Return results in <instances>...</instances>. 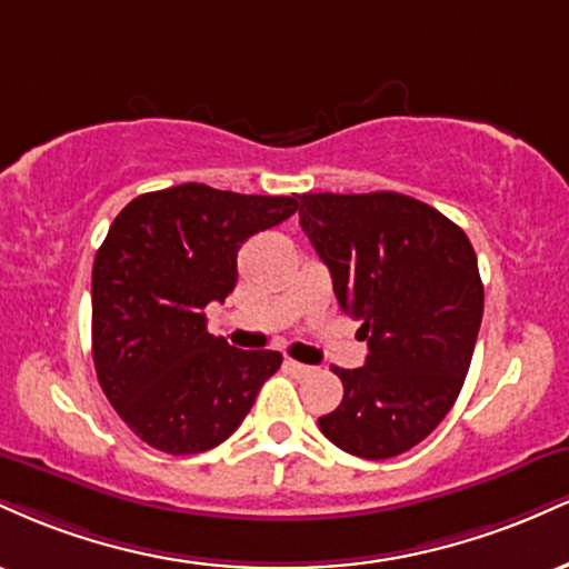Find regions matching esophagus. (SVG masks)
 Wrapping results in <instances>:
<instances>
[{
    "instance_id": "obj_1",
    "label": "esophagus",
    "mask_w": 569,
    "mask_h": 569,
    "mask_svg": "<svg viewBox=\"0 0 569 569\" xmlns=\"http://www.w3.org/2000/svg\"><path fill=\"white\" fill-rule=\"evenodd\" d=\"M283 367H286V371H289V375H293V377H307V375H312V367H305V363L291 361V358H286Z\"/></svg>"
}]
</instances>
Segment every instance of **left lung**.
<instances>
[{
  "instance_id": "obj_1",
  "label": "left lung",
  "mask_w": 569,
  "mask_h": 569,
  "mask_svg": "<svg viewBox=\"0 0 569 569\" xmlns=\"http://www.w3.org/2000/svg\"><path fill=\"white\" fill-rule=\"evenodd\" d=\"M299 224L369 345L361 369L331 367L345 396L318 426L363 460L403 455L447 417L471 367L485 312L471 240L398 192L302 194Z\"/></svg>"
}]
</instances>
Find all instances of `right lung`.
<instances>
[{
  "mask_svg": "<svg viewBox=\"0 0 569 569\" xmlns=\"http://www.w3.org/2000/svg\"><path fill=\"white\" fill-rule=\"evenodd\" d=\"M297 198L179 184L130 200L93 262V361L122 422L166 455H198L238 430L276 350L208 335L206 305L238 283V251Z\"/></svg>",
  "mask_w": 569,
  "mask_h": 569,
  "instance_id": "right-lung-1",
  "label": "right lung"
}]
</instances>
